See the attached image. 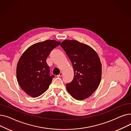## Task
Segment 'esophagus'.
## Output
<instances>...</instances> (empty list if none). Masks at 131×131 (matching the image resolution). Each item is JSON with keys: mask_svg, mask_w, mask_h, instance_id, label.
<instances>
[{"mask_svg": "<svg viewBox=\"0 0 131 131\" xmlns=\"http://www.w3.org/2000/svg\"><path fill=\"white\" fill-rule=\"evenodd\" d=\"M62 75H63V73H62V72H60V74H59V75H57V77H61V76H62Z\"/></svg>", "mask_w": 131, "mask_h": 131, "instance_id": "34e87169", "label": "esophagus"}]
</instances>
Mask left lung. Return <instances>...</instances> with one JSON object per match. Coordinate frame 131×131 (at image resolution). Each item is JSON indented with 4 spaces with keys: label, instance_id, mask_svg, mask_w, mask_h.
Masks as SVG:
<instances>
[{
    "label": "left lung",
    "instance_id": "8db88e82",
    "mask_svg": "<svg viewBox=\"0 0 131 131\" xmlns=\"http://www.w3.org/2000/svg\"><path fill=\"white\" fill-rule=\"evenodd\" d=\"M60 46L71 61L74 78L66 84L68 92L79 100L85 99L96 90L101 78V64L92 48L76 40H66Z\"/></svg>",
    "mask_w": 131,
    "mask_h": 131
}]
</instances>
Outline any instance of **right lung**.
Returning a JSON list of instances; mask_svg holds the SVG:
<instances>
[{
	"label": "right lung",
	"instance_id": "1",
	"mask_svg": "<svg viewBox=\"0 0 131 131\" xmlns=\"http://www.w3.org/2000/svg\"><path fill=\"white\" fill-rule=\"evenodd\" d=\"M60 43L48 40L35 43L27 48L19 59L16 69L18 83L32 97H39L46 91L54 78L53 75H50L46 60Z\"/></svg>",
	"mask_w": 131,
	"mask_h": 131
}]
</instances>
